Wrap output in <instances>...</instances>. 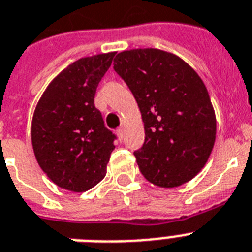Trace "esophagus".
Instances as JSON below:
<instances>
[{"label": "esophagus", "mask_w": 252, "mask_h": 252, "mask_svg": "<svg viewBox=\"0 0 252 252\" xmlns=\"http://www.w3.org/2000/svg\"><path fill=\"white\" fill-rule=\"evenodd\" d=\"M116 134H118L120 141H123V138H124V128H119V129L116 130Z\"/></svg>", "instance_id": "34e87169"}]
</instances>
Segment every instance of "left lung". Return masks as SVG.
I'll return each instance as SVG.
<instances>
[{
	"instance_id": "obj_1",
	"label": "left lung",
	"mask_w": 252,
	"mask_h": 252,
	"mask_svg": "<svg viewBox=\"0 0 252 252\" xmlns=\"http://www.w3.org/2000/svg\"><path fill=\"white\" fill-rule=\"evenodd\" d=\"M114 70L129 87L145 124V143L134 151L146 179L178 187L191 181L214 147L217 119L198 74L177 55L158 48L123 51Z\"/></svg>"
}]
</instances>
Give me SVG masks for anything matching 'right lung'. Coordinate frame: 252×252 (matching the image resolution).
<instances>
[{
    "instance_id": "obj_1",
    "label": "right lung",
    "mask_w": 252,
    "mask_h": 252,
    "mask_svg": "<svg viewBox=\"0 0 252 252\" xmlns=\"http://www.w3.org/2000/svg\"><path fill=\"white\" fill-rule=\"evenodd\" d=\"M115 52L74 61L55 78L32 120L35 158L48 178L71 192H84L103 179L115 134L94 106L97 86Z\"/></svg>"
}]
</instances>
